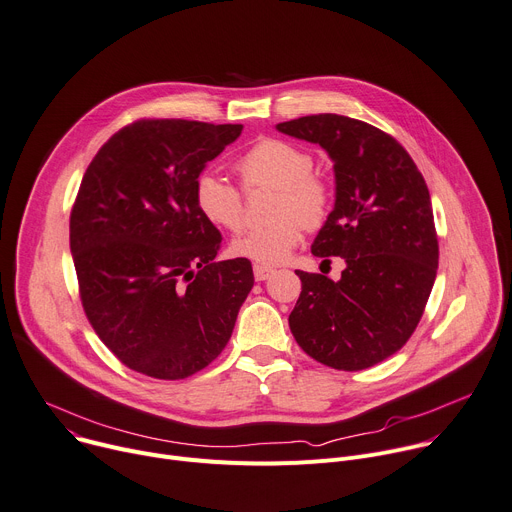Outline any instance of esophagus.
<instances>
[{"label": "esophagus", "mask_w": 512, "mask_h": 512, "mask_svg": "<svg viewBox=\"0 0 512 512\" xmlns=\"http://www.w3.org/2000/svg\"><path fill=\"white\" fill-rule=\"evenodd\" d=\"M253 273H255V280L257 282H265V280H269V277L273 275V269L267 267V265L257 263V265H253Z\"/></svg>", "instance_id": "obj_1"}]
</instances>
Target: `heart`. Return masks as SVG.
Instances as JSON below:
<instances>
[{"label": "heart", "instance_id": "obj_1", "mask_svg": "<svg viewBox=\"0 0 512 512\" xmlns=\"http://www.w3.org/2000/svg\"><path fill=\"white\" fill-rule=\"evenodd\" d=\"M247 188L275 190L267 226L253 228L230 245L232 255L277 265L302 241L304 228H318L333 204L331 185L312 173V157L280 138H263L237 163ZM198 212L216 228L239 232L245 224L241 192L216 173H202L194 183Z\"/></svg>", "mask_w": 512, "mask_h": 512}]
</instances>
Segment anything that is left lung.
Instances as JSON below:
<instances>
[{"label":"left lung","instance_id":"1","mask_svg":"<svg viewBox=\"0 0 512 512\" xmlns=\"http://www.w3.org/2000/svg\"><path fill=\"white\" fill-rule=\"evenodd\" d=\"M320 145L335 163V208L312 255L343 257L341 280L296 271L290 314L298 345L316 361L357 371L394 355L431 296L439 243L429 188L404 147L367 122L314 114L275 126Z\"/></svg>","mask_w":512,"mask_h":512}]
</instances>
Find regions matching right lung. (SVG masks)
I'll use <instances>...</instances> for the list:
<instances>
[{
    "mask_svg": "<svg viewBox=\"0 0 512 512\" xmlns=\"http://www.w3.org/2000/svg\"><path fill=\"white\" fill-rule=\"evenodd\" d=\"M243 124L138 120L89 163L69 222L81 304L130 369L183 380L212 363L253 288L245 257L214 261L220 230L196 208L206 163Z\"/></svg>",
    "mask_w": 512,
    "mask_h": 512,
    "instance_id": "1",
    "label": "right lung"
}]
</instances>
